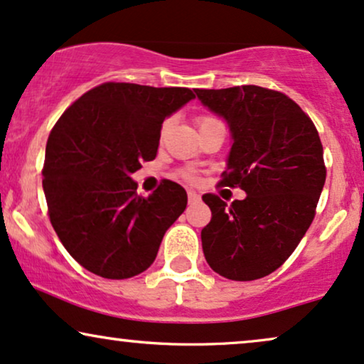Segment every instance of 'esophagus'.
<instances>
[{"label": "esophagus", "instance_id": "34e87169", "mask_svg": "<svg viewBox=\"0 0 364 364\" xmlns=\"http://www.w3.org/2000/svg\"><path fill=\"white\" fill-rule=\"evenodd\" d=\"M187 199H189V204H196V203H199V200H200V196L194 191H189V192H187Z\"/></svg>", "mask_w": 364, "mask_h": 364}]
</instances>
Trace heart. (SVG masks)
<instances>
[{"mask_svg":"<svg viewBox=\"0 0 364 364\" xmlns=\"http://www.w3.org/2000/svg\"><path fill=\"white\" fill-rule=\"evenodd\" d=\"M213 121H218V119L213 118V116H199V118H197V127H199V129H200L203 127H205V124L213 123ZM167 127H168V121H167V123H164V127H161V134H165V132H167ZM181 175L183 178H186V181H189V182H192L196 178L194 173L189 172V170H182Z\"/></svg>","mask_w":364,"mask_h":364,"instance_id":"b5f03b06","label":"heart"}]
</instances>
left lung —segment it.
I'll return each mask as SVG.
<instances>
[{
	"label": "left lung",
	"mask_w": 364,
	"mask_h": 364,
	"mask_svg": "<svg viewBox=\"0 0 364 364\" xmlns=\"http://www.w3.org/2000/svg\"><path fill=\"white\" fill-rule=\"evenodd\" d=\"M230 124L232 146L219 186L240 187L226 204L204 194L213 218L200 231L204 257L221 277L270 275L294 253L316 216L326 182L322 143L312 119L284 92L259 86L196 89Z\"/></svg>",
	"instance_id": "left-lung-1"
}]
</instances>
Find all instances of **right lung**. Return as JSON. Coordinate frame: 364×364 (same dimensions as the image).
Here are the masks:
<instances>
[{"mask_svg":"<svg viewBox=\"0 0 364 364\" xmlns=\"http://www.w3.org/2000/svg\"><path fill=\"white\" fill-rule=\"evenodd\" d=\"M196 94L187 87L105 82L73 102L48 134L43 192L58 240L79 264L111 280L145 272L187 192L161 181L148 197L129 175L156 156L164 119Z\"/></svg>","mask_w":364,"mask_h":364,"instance_id":"add662e5","label":"right lung"}]
</instances>
